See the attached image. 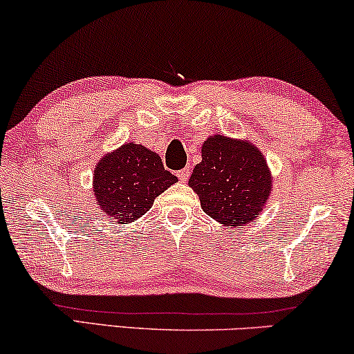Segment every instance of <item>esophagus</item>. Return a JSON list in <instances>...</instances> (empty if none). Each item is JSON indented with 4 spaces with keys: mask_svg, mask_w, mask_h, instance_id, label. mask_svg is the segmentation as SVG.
<instances>
[{
    "mask_svg": "<svg viewBox=\"0 0 354 354\" xmlns=\"http://www.w3.org/2000/svg\"><path fill=\"white\" fill-rule=\"evenodd\" d=\"M188 176H190L188 169H182V171L177 172V177L180 178V182H187L188 180Z\"/></svg>",
    "mask_w": 354,
    "mask_h": 354,
    "instance_id": "esophagus-1",
    "label": "esophagus"
}]
</instances>
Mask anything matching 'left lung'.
I'll return each mask as SVG.
<instances>
[{
	"label": "left lung",
	"instance_id": "obj_1",
	"mask_svg": "<svg viewBox=\"0 0 354 354\" xmlns=\"http://www.w3.org/2000/svg\"><path fill=\"white\" fill-rule=\"evenodd\" d=\"M188 187L203 211L227 227H239L263 212L272 192V176L261 149L248 140L212 135L203 142L201 162Z\"/></svg>",
	"mask_w": 354,
	"mask_h": 354
}]
</instances>
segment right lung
Segmentation results:
<instances>
[{
	"label": "right lung",
	"instance_id": "1",
	"mask_svg": "<svg viewBox=\"0 0 354 354\" xmlns=\"http://www.w3.org/2000/svg\"><path fill=\"white\" fill-rule=\"evenodd\" d=\"M178 178L166 171L158 153L135 142L104 154L95 166L96 205L111 221L132 224Z\"/></svg>",
	"mask_w": 354,
	"mask_h": 354
}]
</instances>
